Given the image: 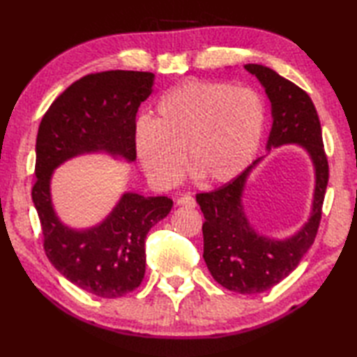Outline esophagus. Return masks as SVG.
<instances>
[{"mask_svg":"<svg viewBox=\"0 0 357 357\" xmlns=\"http://www.w3.org/2000/svg\"><path fill=\"white\" fill-rule=\"evenodd\" d=\"M176 206H183V207H195L196 206V201L193 196L190 195H185V196H181V198L176 201Z\"/></svg>","mask_w":357,"mask_h":357,"instance_id":"obj_1","label":"esophagus"}]
</instances>
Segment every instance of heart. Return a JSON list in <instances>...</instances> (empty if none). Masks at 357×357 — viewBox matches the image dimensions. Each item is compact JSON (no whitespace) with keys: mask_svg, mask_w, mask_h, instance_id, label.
<instances>
[{"mask_svg":"<svg viewBox=\"0 0 357 357\" xmlns=\"http://www.w3.org/2000/svg\"><path fill=\"white\" fill-rule=\"evenodd\" d=\"M264 124V102L255 90L190 79L158 101L153 119L136 123L135 150L158 185L170 187L183 176L184 151L193 173L224 184L253 161Z\"/></svg>","mask_w":357,"mask_h":357,"instance_id":"b5f03b06","label":"heart"}]
</instances>
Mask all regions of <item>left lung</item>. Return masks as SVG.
Here are the masks:
<instances>
[{
    "instance_id": "1",
    "label": "left lung",
    "mask_w": 357,
    "mask_h": 357,
    "mask_svg": "<svg viewBox=\"0 0 357 357\" xmlns=\"http://www.w3.org/2000/svg\"><path fill=\"white\" fill-rule=\"evenodd\" d=\"M245 70L259 79L271 102L273 124L267 150L296 144L307 151L314 167L312 213L298 233L285 239L257 233L242 206L247 179L262 158L218 190L196 195L206 218L202 256L211 276L227 290L255 294L267 291L285 279L313 245L328 184V161L319 116L307 92L270 67L247 64Z\"/></svg>"
}]
</instances>
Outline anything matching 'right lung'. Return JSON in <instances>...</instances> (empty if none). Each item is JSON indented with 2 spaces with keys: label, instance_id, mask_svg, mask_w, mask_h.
Instances as JSON below:
<instances>
[{
  "label": "right lung",
  "instance_id": "obj_1",
  "mask_svg": "<svg viewBox=\"0 0 357 357\" xmlns=\"http://www.w3.org/2000/svg\"><path fill=\"white\" fill-rule=\"evenodd\" d=\"M150 72L92 73L67 87L41 119L36 136V181L32 201L41 222L44 252L61 275L81 290L115 299L139 287L146 273V238L170 213L167 196L127 192L107 218L77 230L55 213L53 170L84 153H107L133 162L136 113L153 92Z\"/></svg>",
  "mask_w": 357,
  "mask_h": 357
}]
</instances>
